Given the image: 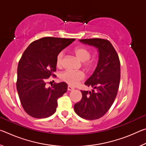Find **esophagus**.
I'll use <instances>...</instances> for the list:
<instances>
[{
    "mask_svg": "<svg viewBox=\"0 0 146 146\" xmlns=\"http://www.w3.org/2000/svg\"><path fill=\"white\" fill-rule=\"evenodd\" d=\"M68 91H73V90H74V88H72V87H71V86H68Z\"/></svg>",
    "mask_w": 146,
    "mask_h": 146,
    "instance_id": "1",
    "label": "esophagus"
}]
</instances>
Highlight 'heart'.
<instances>
[{
	"label": "heart",
	"mask_w": 146,
	"mask_h": 146,
	"mask_svg": "<svg viewBox=\"0 0 146 146\" xmlns=\"http://www.w3.org/2000/svg\"><path fill=\"white\" fill-rule=\"evenodd\" d=\"M73 53L78 58V60L82 62L84 68L86 70L90 71L95 68V61L90 60L91 52L90 51L84 47H76L73 50ZM64 53L62 51L59 53L56 58V65L60 68L62 65ZM60 77L61 80L68 83L71 86H75L79 81L82 80L84 77V74L82 71H65L60 74Z\"/></svg>",
	"instance_id": "heart-1"
}]
</instances>
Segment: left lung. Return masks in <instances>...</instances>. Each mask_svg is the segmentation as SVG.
Masks as SVG:
<instances>
[{
	"instance_id": "obj_1",
	"label": "left lung",
	"mask_w": 146,
	"mask_h": 146,
	"mask_svg": "<svg viewBox=\"0 0 146 146\" xmlns=\"http://www.w3.org/2000/svg\"><path fill=\"white\" fill-rule=\"evenodd\" d=\"M80 42L95 47L98 51V61L93 75L85 85L93 88L81 91L82 99L74 106L79 117L86 120H96L103 117L114 102L120 79L119 57L110 41L102 38L81 39Z\"/></svg>"
}]
</instances>
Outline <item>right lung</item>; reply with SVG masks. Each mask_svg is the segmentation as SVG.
<instances>
[{
  "instance_id": "add662e5",
  "label": "right lung",
  "mask_w": 146,
  "mask_h": 146,
  "mask_svg": "<svg viewBox=\"0 0 146 146\" xmlns=\"http://www.w3.org/2000/svg\"><path fill=\"white\" fill-rule=\"evenodd\" d=\"M75 38L44 37L29 44L17 68V90L22 106L31 117H50L57 108V100L68 90L66 82L46 88L47 80L55 77L56 58Z\"/></svg>"
}]
</instances>
